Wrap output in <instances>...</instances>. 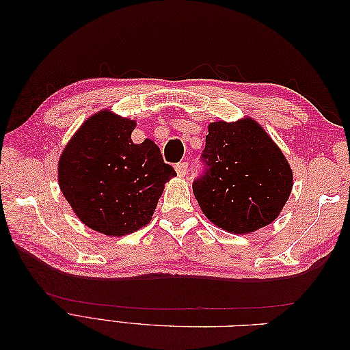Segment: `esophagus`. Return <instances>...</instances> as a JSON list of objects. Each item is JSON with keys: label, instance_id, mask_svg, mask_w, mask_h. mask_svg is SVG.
Wrapping results in <instances>:
<instances>
[{"label": "esophagus", "instance_id": "1", "mask_svg": "<svg viewBox=\"0 0 350 350\" xmlns=\"http://www.w3.org/2000/svg\"><path fill=\"white\" fill-rule=\"evenodd\" d=\"M175 171L178 174V176H185L187 171H188V162H179L175 165Z\"/></svg>", "mask_w": 350, "mask_h": 350}]
</instances>
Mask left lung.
Masks as SVG:
<instances>
[{
    "label": "left lung",
    "mask_w": 350,
    "mask_h": 350,
    "mask_svg": "<svg viewBox=\"0 0 350 350\" xmlns=\"http://www.w3.org/2000/svg\"><path fill=\"white\" fill-rule=\"evenodd\" d=\"M193 191L210 221L250 234L279 216L292 191V171L261 126L250 118L211 122Z\"/></svg>",
    "instance_id": "8db88e82"
}]
</instances>
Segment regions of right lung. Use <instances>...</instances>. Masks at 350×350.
I'll list each match as a JSON object with an SVG mask.
<instances>
[{
    "instance_id": "1",
    "label": "right lung",
    "mask_w": 350,
    "mask_h": 350,
    "mask_svg": "<svg viewBox=\"0 0 350 350\" xmlns=\"http://www.w3.org/2000/svg\"><path fill=\"white\" fill-rule=\"evenodd\" d=\"M134 126L102 111L80 126L59 157V187L74 213L109 237L149 224L165 183L176 175L152 140L133 143Z\"/></svg>"
}]
</instances>
